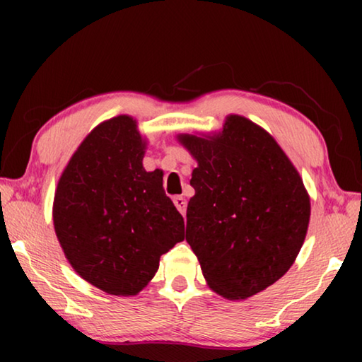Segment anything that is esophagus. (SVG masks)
Listing matches in <instances>:
<instances>
[{
    "instance_id": "1",
    "label": "esophagus",
    "mask_w": 362,
    "mask_h": 362,
    "mask_svg": "<svg viewBox=\"0 0 362 362\" xmlns=\"http://www.w3.org/2000/svg\"><path fill=\"white\" fill-rule=\"evenodd\" d=\"M173 201H174V204H175L177 209H179V212L180 214H185V211H187V199L183 198V196L177 194V196H174Z\"/></svg>"
}]
</instances>
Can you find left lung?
Masks as SVG:
<instances>
[{
  "label": "left lung",
  "instance_id": "1",
  "mask_svg": "<svg viewBox=\"0 0 362 362\" xmlns=\"http://www.w3.org/2000/svg\"><path fill=\"white\" fill-rule=\"evenodd\" d=\"M198 161L187 243L212 291L231 300L267 289L292 267L310 222V198L289 158L243 116L216 139L182 136Z\"/></svg>",
  "mask_w": 362,
  "mask_h": 362
}]
</instances>
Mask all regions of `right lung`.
Masks as SVG:
<instances>
[{
	"instance_id": "1",
	"label": "right lung",
	"mask_w": 362,
	"mask_h": 362,
	"mask_svg": "<svg viewBox=\"0 0 362 362\" xmlns=\"http://www.w3.org/2000/svg\"><path fill=\"white\" fill-rule=\"evenodd\" d=\"M136 121L116 116L84 139L60 177L54 228L79 276L112 296H136L159 257L185 238L163 174L142 166Z\"/></svg>"
}]
</instances>
